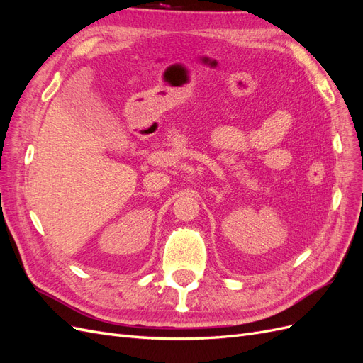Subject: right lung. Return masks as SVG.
Segmentation results:
<instances>
[{"label":"right lung","instance_id":"1","mask_svg":"<svg viewBox=\"0 0 363 363\" xmlns=\"http://www.w3.org/2000/svg\"><path fill=\"white\" fill-rule=\"evenodd\" d=\"M69 259H72V257H69ZM74 259H75V257H74ZM148 259H150V257H148ZM77 262L83 263V262H82V260H79V259H77ZM144 262H147V260H144ZM139 264L141 265L140 267H139L138 265H136V267H131V268H123V269H118L120 271L118 274H123V276H128V274H136V272L139 271V268H142V265H144V263H139ZM84 265H86V263H84Z\"/></svg>","mask_w":363,"mask_h":363}]
</instances>
